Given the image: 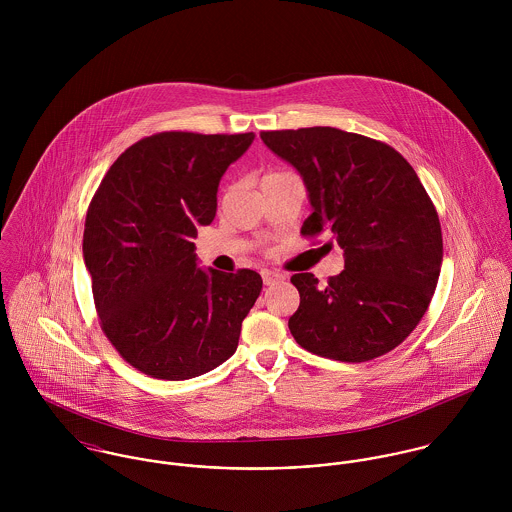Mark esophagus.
Wrapping results in <instances>:
<instances>
[{
	"instance_id": "34e87169",
	"label": "esophagus",
	"mask_w": 512,
	"mask_h": 512,
	"mask_svg": "<svg viewBox=\"0 0 512 512\" xmlns=\"http://www.w3.org/2000/svg\"><path fill=\"white\" fill-rule=\"evenodd\" d=\"M282 276L278 274V272H274V270H262V280H264V284L266 286H272L274 282H278Z\"/></svg>"
}]
</instances>
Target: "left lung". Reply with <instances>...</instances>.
<instances>
[{
	"label": "left lung",
	"instance_id": "8db88e82",
	"mask_svg": "<svg viewBox=\"0 0 512 512\" xmlns=\"http://www.w3.org/2000/svg\"><path fill=\"white\" fill-rule=\"evenodd\" d=\"M260 138L303 177L313 213L301 234H329L345 252L327 286L293 274V339L341 363L396 349L428 311L443 258L438 213L416 171L394 147L329 126Z\"/></svg>",
	"mask_w": 512,
	"mask_h": 512
}]
</instances>
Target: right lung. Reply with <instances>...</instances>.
Wrapping results in <instances>:
<instances>
[{
	"mask_svg": "<svg viewBox=\"0 0 512 512\" xmlns=\"http://www.w3.org/2000/svg\"><path fill=\"white\" fill-rule=\"evenodd\" d=\"M254 134L161 132L128 147L94 193L82 236L100 327L147 376L187 380L230 359L262 292L254 270L197 268V226Z\"/></svg>",
	"mask_w": 512,
	"mask_h": 512,
	"instance_id": "add662e5",
	"label": "right lung"
}]
</instances>
